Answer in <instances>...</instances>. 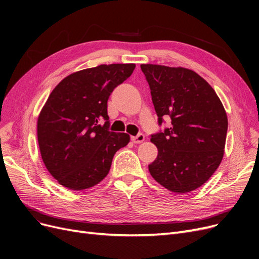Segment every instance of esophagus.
<instances>
[{
	"mask_svg": "<svg viewBox=\"0 0 259 259\" xmlns=\"http://www.w3.org/2000/svg\"><path fill=\"white\" fill-rule=\"evenodd\" d=\"M131 140L134 144H140V143H143L144 140H145V135L144 134H138L137 136H133L131 138Z\"/></svg>",
	"mask_w": 259,
	"mask_h": 259,
	"instance_id": "obj_1",
	"label": "esophagus"
}]
</instances>
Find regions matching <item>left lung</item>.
Masks as SVG:
<instances>
[{
  "label": "left lung",
  "mask_w": 259,
  "mask_h": 259,
  "mask_svg": "<svg viewBox=\"0 0 259 259\" xmlns=\"http://www.w3.org/2000/svg\"><path fill=\"white\" fill-rule=\"evenodd\" d=\"M150 86L159 125L170 127L151 135L158 156L149 165L151 176L176 193L205 184L221 164L228 119L213 88L197 72L183 67L140 65Z\"/></svg>",
  "instance_id": "left-lung-1"
}]
</instances>
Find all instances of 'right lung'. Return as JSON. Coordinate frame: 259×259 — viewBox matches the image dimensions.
<instances>
[{
    "label": "right lung",
    "instance_id": "1",
    "mask_svg": "<svg viewBox=\"0 0 259 259\" xmlns=\"http://www.w3.org/2000/svg\"><path fill=\"white\" fill-rule=\"evenodd\" d=\"M135 67L84 69L66 76L51 93L37 119V142L46 168L61 186L80 191L99 184L115 152L130 143L126 133L109 131L107 101Z\"/></svg>",
    "mask_w": 259,
    "mask_h": 259
}]
</instances>
